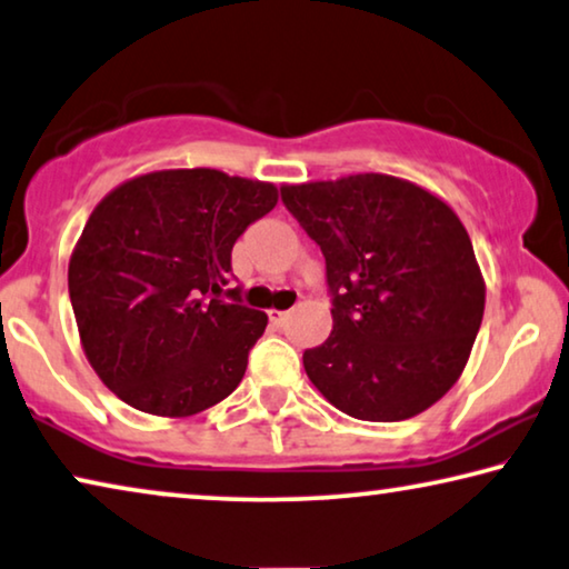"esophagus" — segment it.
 <instances>
[{"label":"esophagus","instance_id":"34e87169","mask_svg":"<svg viewBox=\"0 0 569 569\" xmlns=\"http://www.w3.org/2000/svg\"><path fill=\"white\" fill-rule=\"evenodd\" d=\"M269 318H272L277 328H284L290 322V312H269Z\"/></svg>","mask_w":569,"mask_h":569}]
</instances>
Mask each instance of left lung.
Returning a JSON list of instances; mask_svg holds the SVG:
<instances>
[{
	"label": "left lung",
	"instance_id": "1",
	"mask_svg": "<svg viewBox=\"0 0 569 569\" xmlns=\"http://www.w3.org/2000/svg\"><path fill=\"white\" fill-rule=\"evenodd\" d=\"M282 203L326 257L333 330L302 353L340 412L399 422L466 369L486 287L473 243L440 198L391 174L284 186Z\"/></svg>",
	"mask_w": 569,
	"mask_h": 569
}]
</instances>
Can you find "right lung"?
Segmentation results:
<instances>
[{
  "mask_svg": "<svg viewBox=\"0 0 569 569\" xmlns=\"http://www.w3.org/2000/svg\"><path fill=\"white\" fill-rule=\"evenodd\" d=\"M277 206L269 182L162 170L93 208L68 264L83 351L129 407L190 417L239 387L267 315L231 282L239 236Z\"/></svg>",
  "mask_w": 569,
  "mask_h": 569,
  "instance_id": "right-lung-1",
  "label": "right lung"
}]
</instances>
